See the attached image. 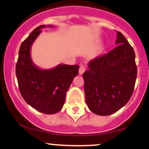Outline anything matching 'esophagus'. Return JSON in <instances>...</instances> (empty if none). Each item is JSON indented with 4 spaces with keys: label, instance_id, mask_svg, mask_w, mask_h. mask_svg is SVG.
I'll return each instance as SVG.
<instances>
[{
    "label": "esophagus",
    "instance_id": "34e87169",
    "mask_svg": "<svg viewBox=\"0 0 149 149\" xmlns=\"http://www.w3.org/2000/svg\"><path fill=\"white\" fill-rule=\"evenodd\" d=\"M85 70H86L85 67H84V65H81L80 68H79V74L80 75L83 74V73L85 72Z\"/></svg>",
    "mask_w": 149,
    "mask_h": 149
}]
</instances>
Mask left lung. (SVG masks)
<instances>
[{
	"label": "left lung",
	"mask_w": 149,
	"mask_h": 149,
	"mask_svg": "<svg viewBox=\"0 0 149 149\" xmlns=\"http://www.w3.org/2000/svg\"><path fill=\"white\" fill-rule=\"evenodd\" d=\"M116 47L87 64L82 77L89 110L100 116L115 113L125 106L134 92L137 76L135 52L117 31Z\"/></svg>",
	"instance_id": "1"
}]
</instances>
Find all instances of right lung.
Masks as SVG:
<instances>
[{
    "mask_svg": "<svg viewBox=\"0 0 149 149\" xmlns=\"http://www.w3.org/2000/svg\"><path fill=\"white\" fill-rule=\"evenodd\" d=\"M40 25L22 42L18 52L15 73L20 94L24 100L35 109L46 114H53L62 109L65 97L73 79L79 73V65L60 64L45 70L36 65L31 58L33 42L42 33Z\"/></svg>",
    "mask_w": 149,
    "mask_h": 149,
    "instance_id": "right-lung-1",
    "label": "right lung"
}]
</instances>
